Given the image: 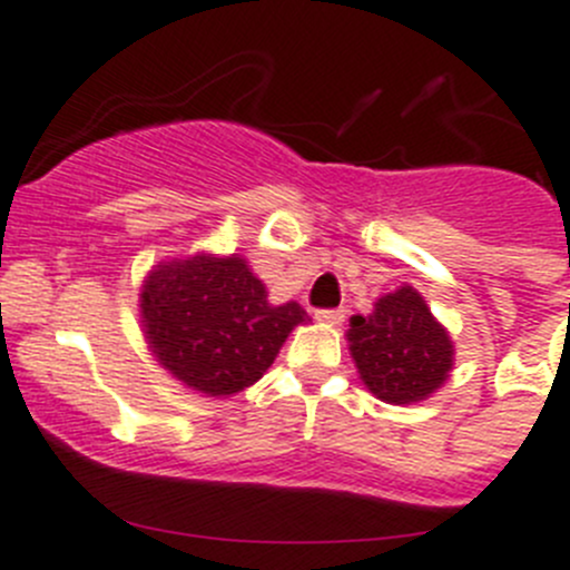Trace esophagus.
<instances>
[{
  "label": "esophagus",
  "mask_w": 570,
  "mask_h": 570,
  "mask_svg": "<svg viewBox=\"0 0 570 570\" xmlns=\"http://www.w3.org/2000/svg\"><path fill=\"white\" fill-rule=\"evenodd\" d=\"M317 321L328 323V326H340L345 321V309H321L317 312Z\"/></svg>",
  "instance_id": "34e87169"
}]
</instances>
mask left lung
I'll return each mask as SVG.
<instances>
[{"mask_svg":"<svg viewBox=\"0 0 570 570\" xmlns=\"http://www.w3.org/2000/svg\"><path fill=\"white\" fill-rule=\"evenodd\" d=\"M351 357L360 380L387 405H413L453 371V340L413 286L382 295L368 317H351Z\"/></svg>","mask_w":570,"mask_h":570,"instance_id":"8db88e82","label":"left lung"}]
</instances>
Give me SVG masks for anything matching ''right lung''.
Segmentation results:
<instances>
[{"instance_id": "add662e5", "label": "right lung", "mask_w": 570, "mask_h": 570, "mask_svg": "<svg viewBox=\"0 0 570 570\" xmlns=\"http://www.w3.org/2000/svg\"><path fill=\"white\" fill-rule=\"evenodd\" d=\"M148 348L168 374L205 396H233L264 376L306 309L275 306L238 255L159 261L140 292Z\"/></svg>"}]
</instances>
